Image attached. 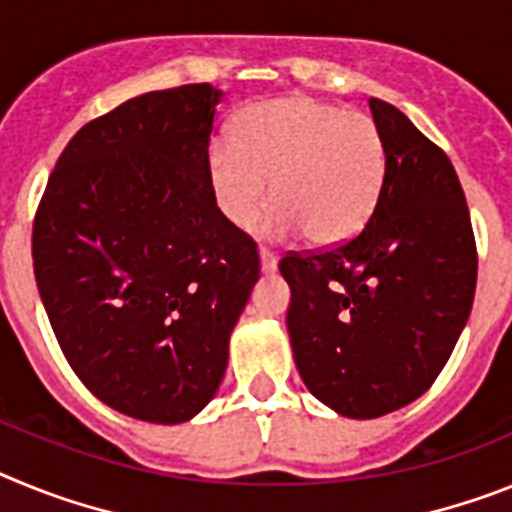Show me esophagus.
I'll use <instances>...</instances> for the list:
<instances>
[{
    "mask_svg": "<svg viewBox=\"0 0 512 512\" xmlns=\"http://www.w3.org/2000/svg\"><path fill=\"white\" fill-rule=\"evenodd\" d=\"M260 268L262 273H273L278 268V257L268 250V247H260Z\"/></svg>",
    "mask_w": 512,
    "mask_h": 512,
    "instance_id": "34e87169",
    "label": "esophagus"
}]
</instances>
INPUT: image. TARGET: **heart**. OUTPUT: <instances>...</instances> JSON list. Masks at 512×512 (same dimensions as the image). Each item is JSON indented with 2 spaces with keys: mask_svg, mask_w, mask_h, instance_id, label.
<instances>
[{
  "mask_svg": "<svg viewBox=\"0 0 512 512\" xmlns=\"http://www.w3.org/2000/svg\"><path fill=\"white\" fill-rule=\"evenodd\" d=\"M273 198L265 231H304L314 244H340L361 231L379 203L386 144L371 115L293 95L260 102L234 123L231 141L208 151L213 201L229 224L247 229Z\"/></svg>",
  "mask_w": 512,
  "mask_h": 512,
  "instance_id": "heart-1",
  "label": "heart"
}]
</instances>
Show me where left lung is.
<instances>
[{"mask_svg":"<svg viewBox=\"0 0 512 512\" xmlns=\"http://www.w3.org/2000/svg\"><path fill=\"white\" fill-rule=\"evenodd\" d=\"M368 105L386 144L371 219L348 242L281 260L301 379L355 420L399 410L433 386L477 288V244L451 159L402 110L376 97Z\"/></svg>","mask_w":512,"mask_h":512,"instance_id":"left-lung-1","label":"left lung"}]
</instances>
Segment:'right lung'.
<instances>
[{"mask_svg":"<svg viewBox=\"0 0 512 512\" xmlns=\"http://www.w3.org/2000/svg\"><path fill=\"white\" fill-rule=\"evenodd\" d=\"M224 92H146L74 133L33 224L53 335L87 389L128 417L175 425L213 399L260 278L257 244L208 182Z\"/></svg>","mask_w":512,"mask_h":512,"instance_id":"1","label":"right lung"}]
</instances>
